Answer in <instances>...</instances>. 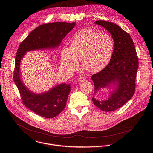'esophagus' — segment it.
Instances as JSON below:
<instances>
[{"label": "esophagus", "mask_w": 153, "mask_h": 153, "mask_svg": "<svg viewBox=\"0 0 153 153\" xmlns=\"http://www.w3.org/2000/svg\"><path fill=\"white\" fill-rule=\"evenodd\" d=\"M85 80H86V79H85V77H79V78L78 79V81L81 82H85Z\"/></svg>", "instance_id": "34e87169"}]
</instances>
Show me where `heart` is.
Here are the masks:
<instances>
[{
	"mask_svg": "<svg viewBox=\"0 0 153 153\" xmlns=\"http://www.w3.org/2000/svg\"><path fill=\"white\" fill-rule=\"evenodd\" d=\"M114 50V41L109 34L82 29L71 39L70 47L61 49V66L65 71L73 73L80 60L85 68L92 73L99 72L109 63Z\"/></svg>",
	"mask_w": 153,
	"mask_h": 153,
	"instance_id": "obj_1",
	"label": "heart"
}]
</instances>
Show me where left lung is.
<instances>
[{"label": "left lung", "instance_id": "left-lung-1", "mask_svg": "<svg viewBox=\"0 0 153 153\" xmlns=\"http://www.w3.org/2000/svg\"><path fill=\"white\" fill-rule=\"evenodd\" d=\"M94 24L110 32L114 41V50L108 65L92 76L94 94L100 89L112 85H115V88L108 99L99 100L93 96L92 101L103 111H114L122 107L134 94L138 67L137 54L129 34L118 25L105 21H97Z\"/></svg>", "mask_w": 153, "mask_h": 153}]
</instances>
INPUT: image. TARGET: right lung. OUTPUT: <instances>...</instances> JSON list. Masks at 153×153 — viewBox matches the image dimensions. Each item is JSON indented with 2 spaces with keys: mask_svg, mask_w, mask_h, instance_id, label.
I'll return each mask as SVG.
<instances>
[{
  "mask_svg": "<svg viewBox=\"0 0 153 153\" xmlns=\"http://www.w3.org/2000/svg\"><path fill=\"white\" fill-rule=\"evenodd\" d=\"M75 22H53L42 24L31 32L21 43L15 57L14 82L20 93L24 105L37 115L51 118L60 114L66 105L70 92V84L58 85L41 94L30 91L20 76V63L27 51L54 48L59 47L66 35L74 27Z\"/></svg>",
  "mask_w": 153,
  "mask_h": 153,
  "instance_id": "right-lung-1",
  "label": "right lung"
}]
</instances>
